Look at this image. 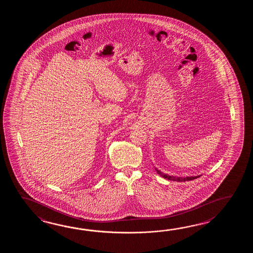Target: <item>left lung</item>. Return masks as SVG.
Returning <instances> with one entry per match:
<instances>
[{"instance_id": "left-lung-1", "label": "left lung", "mask_w": 253, "mask_h": 253, "mask_svg": "<svg viewBox=\"0 0 253 253\" xmlns=\"http://www.w3.org/2000/svg\"><path fill=\"white\" fill-rule=\"evenodd\" d=\"M155 169H156V171L157 172V173H158L159 175H161L162 177L165 178V179H167V180H171V181H176V182H185V181H191V180H194V179H196V178H198L201 176V175H197V176L179 177V176H173V175H169V174H167V173H164V172H161L160 170H158V169L156 168V167H155Z\"/></svg>"}]
</instances>
